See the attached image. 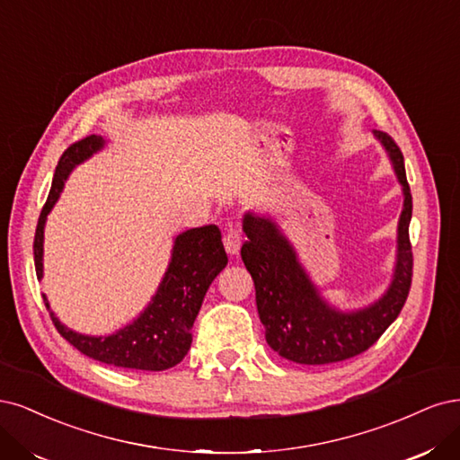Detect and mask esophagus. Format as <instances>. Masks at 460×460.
Segmentation results:
<instances>
[{
    "label": "esophagus",
    "mask_w": 460,
    "mask_h": 460,
    "mask_svg": "<svg viewBox=\"0 0 460 460\" xmlns=\"http://www.w3.org/2000/svg\"><path fill=\"white\" fill-rule=\"evenodd\" d=\"M224 244H226V250L229 252V254H236V252L241 250V244H243V234L241 231L236 229H227L226 236H224Z\"/></svg>",
    "instance_id": "esophagus-1"
}]
</instances>
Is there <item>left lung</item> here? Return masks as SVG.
<instances>
[{"instance_id":"8db88e82","label":"left lung","mask_w":460,"mask_h":460,"mask_svg":"<svg viewBox=\"0 0 460 460\" xmlns=\"http://www.w3.org/2000/svg\"><path fill=\"white\" fill-rule=\"evenodd\" d=\"M386 146L399 183L403 185V212L397 227V265L390 290L382 300L355 314H340L324 304L309 283L288 241L271 219L248 214V241L241 256L254 279L256 305L268 344L298 365H329L355 358L373 346L402 314L412 280V246L409 224L412 197L405 175L402 149L388 133L376 131Z\"/></svg>"}]
</instances>
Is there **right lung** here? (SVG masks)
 Instances as JSON below:
<instances>
[{
	"mask_svg": "<svg viewBox=\"0 0 460 460\" xmlns=\"http://www.w3.org/2000/svg\"><path fill=\"white\" fill-rule=\"evenodd\" d=\"M101 146L102 137L87 136L72 143L58 158L49 197L43 204L34 234V263L38 279L43 275L41 256L46 217L61 195L70 170L85 158H90ZM226 265L227 254L217 226H204L181 233L175 239L170 268L151 305L129 327L107 338L72 332L55 317L46 294H43V302H46L58 334L87 358L122 368L166 370L183 361L187 355L192 342V323L199 315L206 290L210 288L212 280Z\"/></svg>",
	"mask_w": 460,
	"mask_h": 460,
	"instance_id": "right-lung-1",
	"label": "right lung"
}]
</instances>
